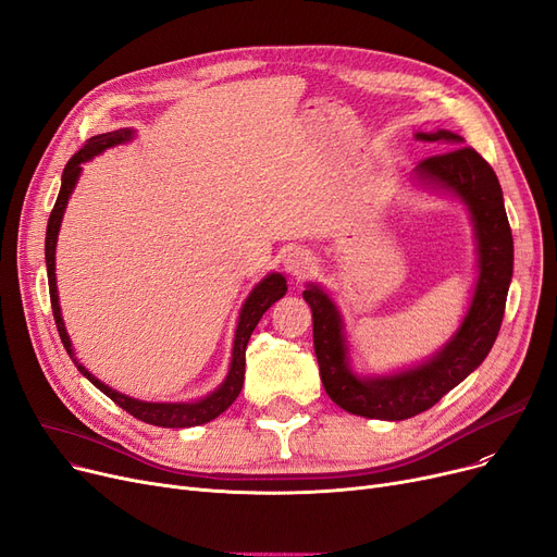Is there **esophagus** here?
I'll return each mask as SVG.
<instances>
[{
  "label": "esophagus",
  "mask_w": 557,
  "mask_h": 557,
  "mask_svg": "<svg viewBox=\"0 0 557 557\" xmlns=\"http://www.w3.org/2000/svg\"><path fill=\"white\" fill-rule=\"evenodd\" d=\"M313 265H317V259L305 248H292L284 255V271L294 277H305Z\"/></svg>",
  "instance_id": "1"
}]
</instances>
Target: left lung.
I'll list each match as a JSON object with an SVG mask.
<instances>
[{
  "label": "left lung",
  "instance_id": "left-lung-1",
  "mask_svg": "<svg viewBox=\"0 0 557 557\" xmlns=\"http://www.w3.org/2000/svg\"><path fill=\"white\" fill-rule=\"evenodd\" d=\"M417 138L448 148L423 159L417 165V177L462 200L469 207L478 238L473 300L450 342L414 369L382 377H359L348 369L344 323L336 305L317 284H309L302 292L311 307L313 350L327 396L346 412L367 419L403 421L417 417L473 373L496 342L512 280V230L492 165L453 132H419Z\"/></svg>",
  "mask_w": 557,
  "mask_h": 557
}]
</instances>
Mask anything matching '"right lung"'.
<instances>
[{
    "instance_id": "add662e5",
    "label": "right lung",
    "mask_w": 557,
    "mask_h": 557,
    "mask_svg": "<svg viewBox=\"0 0 557 557\" xmlns=\"http://www.w3.org/2000/svg\"><path fill=\"white\" fill-rule=\"evenodd\" d=\"M134 136L132 129H115L109 134H100L88 138V143L79 152L72 154V159L65 163L63 168V177H61V190L57 205L50 213V221H47V234H45V261H47V280H50V300H52V313L57 321V330L63 342V348L67 350V355L75 361V367L79 369V373H84V377H88L102 394H107L115 405H120L129 412L134 419L150 423V425H159V428H193V425H202L213 421L219 414H223L225 409L236 400V396L240 394V386H244V375H246V348L250 342V334L257 327L259 319L263 317V311L269 309L275 300H280L286 294V280L280 273H271L269 277H263L255 288L252 294L246 298L244 307H240L238 313V325H236V334H234V348H232V364H230V373L225 377V382L215 389L213 394L196 400V403H145V400H136L129 398L125 394H117L111 386H107L104 382H100L92 373H88L72 352V344L70 336L65 332L63 319H61V307H59V294H57V263H54V255H57V236L61 230V221H63V211L67 205L70 193L75 190V184L79 180L82 173V163L90 161L92 157H98L100 152H104L107 148H113V145L127 143Z\"/></svg>"
}]
</instances>
